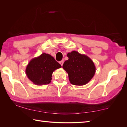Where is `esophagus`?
Returning <instances> with one entry per match:
<instances>
[{"instance_id":"esophagus-1","label":"esophagus","mask_w":127,"mask_h":127,"mask_svg":"<svg viewBox=\"0 0 127 127\" xmlns=\"http://www.w3.org/2000/svg\"><path fill=\"white\" fill-rule=\"evenodd\" d=\"M63 63H64V61H61L59 62V64H60L62 66L63 65Z\"/></svg>"}]
</instances>
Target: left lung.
I'll use <instances>...</instances> for the list:
<instances>
[{
	"instance_id": "1",
	"label": "left lung",
	"mask_w": 127,
	"mask_h": 127,
	"mask_svg": "<svg viewBox=\"0 0 127 127\" xmlns=\"http://www.w3.org/2000/svg\"><path fill=\"white\" fill-rule=\"evenodd\" d=\"M68 60L65 61L63 68L68 74L72 85L83 86L90 81L95 73L93 61L87 56L73 51L67 54Z\"/></svg>"
}]
</instances>
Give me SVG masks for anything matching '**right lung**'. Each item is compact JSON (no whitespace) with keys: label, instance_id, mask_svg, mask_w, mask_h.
<instances>
[{"label":"right lung","instance_id":"add662e5","mask_svg":"<svg viewBox=\"0 0 127 127\" xmlns=\"http://www.w3.org/2000/svg\"><path fill=\"white\" fill-rule=\"evenodd\" d=\"M61 67L52 56L43 53L29 62L26 74L35 85H47L51 81L53 72Z\"/></svg>","mask_w":127,"mask_h":127}]
</instances>
